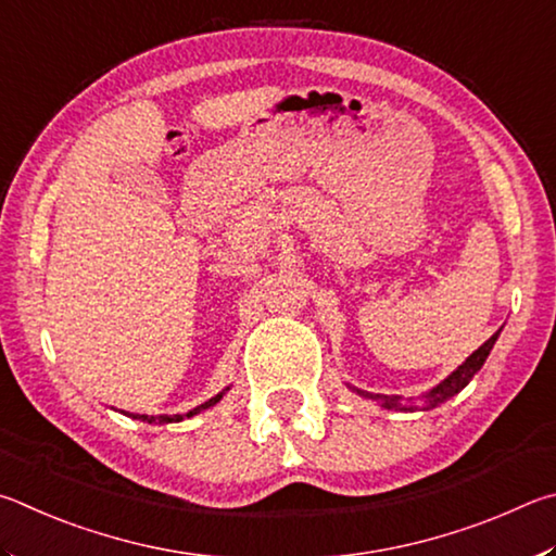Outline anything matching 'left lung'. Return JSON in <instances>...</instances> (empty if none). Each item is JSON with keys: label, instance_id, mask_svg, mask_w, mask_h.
Listing matches in <instances>:
<instances>
[{"label": "left lung", "instance_id": "8db88e82", "mask_svg": "<svg viewBox=\"0 0 556 556\" xmlns=\"http://www.w3.org/2000/svg\"><path fill=\"white\" fill-rule=\"evenodd\" d=\"M495 339H498V332H495L489 342L485 344H481L479 349H476V352L466 358V362L456 368V371L450 376V378H444V381L437 386V388H432L430 393H427V407H437V405H442L444 401H450L452 395H456L462 391V388L471 381L473 378V374L479 371V368L483 366V362H485V356L491 354V349H493V344H495ZM356 393H362V391H356ZM368 395V393H366ZM368 397H381L383 401V405L386 407H401V410H413V407H403L401 403V397H383V395H368Z\"/></svg>", "mask_w": 556, "mask_h": 556}]
</instances>
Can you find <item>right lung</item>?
Returning a JSON list of instances; mask_svg holds the SVG:
<instances>
[{"mask_svg":"<svg viewBox=\"0 0 556 556\" xmlns=\"http://www.w3.org/2000/svg\"><path fill=\"white\" fill-rule=\"evenodd\" d=\"M222 395H224V393L210 397L207 403L200 405V407H194V410H190V413L185 415V417H192V415H198L200 410H207V407H212L214 403H219V401H222ZM134 417H136V420L149 422V425H153V422H155V425H165V422H180V420H182V415H134Z\"/></svg>","mask_w":556,"mask_h":556,"instance_id":"add662e5","label":"right lung"}]
</instances>
